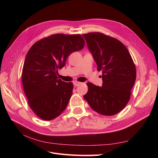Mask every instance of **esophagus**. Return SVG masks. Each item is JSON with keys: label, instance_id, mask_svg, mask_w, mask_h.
<instances>
[{"label": "esophagus", "instance_id": "esophagus-1", "mask_svg": "<svg viewBox=\"0 0 158 158\" xmlns=\"http://www.w3.org/2000/svg\"><path fill=\"white\" fill-rule=\"evenodd\" d=\"M80 84H81V82H78V81H76V80H75L73 82V84L75 85V86H78V85H79Z\"/></svg>", "mask_w": 158, "mask_h": 158}]
</instances>
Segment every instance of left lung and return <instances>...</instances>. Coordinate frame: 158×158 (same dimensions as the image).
<instances>
[{
	"instance_id": "left-lung-1",
	"label": "left lung",
	"mask_w": 158,
	"mask_h": 158,
	"mask_svg": "<svg viewBox=\"0 0 158 158\" xmlns=\"http://www.w3.org/2000/svg\"><path fill=\"white\" fill-rule=\"evenodd\" d=\"M98 71H102V86L88 82L84 95L95 112L111 116L120 112L130 100L136 72L130 52L115 38L102 33L83 34Z\"/></svg>"
}]
</instances>
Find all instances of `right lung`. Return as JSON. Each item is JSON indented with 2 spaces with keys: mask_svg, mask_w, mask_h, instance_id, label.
Listing matches in <instances>:
<instances>
[{
  "mask_svg": "<svg viewBox=\"0 0 158 158\" xmlns=\"http://www.w3.org/2000/svg\"><path fill=\"white\" fill-rule=\"evenodd\" d=\"M84 44L79 34L58 33L37 41L28 51L22 73L23 88L30 108L41 119L52 120L67 106L73 84L59 79L58 70Z\"/></svg>",
  "mask_w": 158,
  "mask_h": 158,
  "instance_id": "add662e5",
  "label": "right lung"
}]
</instances>
